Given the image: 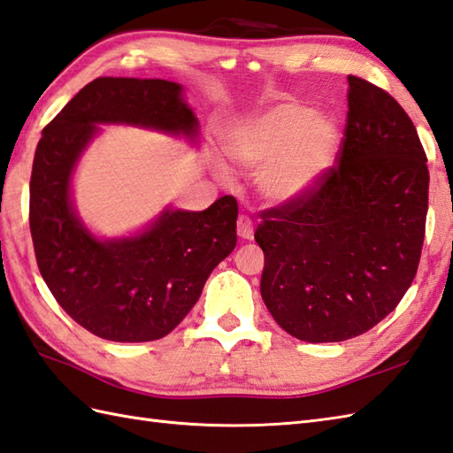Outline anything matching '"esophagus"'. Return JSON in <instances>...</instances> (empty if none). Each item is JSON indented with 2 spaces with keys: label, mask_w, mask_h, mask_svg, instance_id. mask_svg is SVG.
I'll list each match as a JSON object with an SVG mask.
<instances>
[{
  "label": "esophagus",
  "mask_w": 453,
  "mask_h": 453,
  "mask_svg": "<svg viewBox=\"0 0 453 453\" xmlns=\"http://www.w3.org/2000/svg\"><path fill=\"white\" fill-rule=\"evenodd\" d=\"M237 234L241 239H252V234H255V226H252V219L249 216H239Z\"/></svg>",
  "instance_id": "34e87169"
}]
</instances>
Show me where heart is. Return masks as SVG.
Returning <instances> with one entry per match:
<instances>
[{
    "instance_id": "1",
    "label": "heart",
    "mask_w": 453,
    "mask_h": 453,
    "mask_svg": "<svg viewBox=\"0 0 453 453\" xmlns=\"http://www.w3.org/2000/svg\"><path fill=\"white\" fill-rule=\"evenodd\" d=\"M338 146L334 119L307 104L286 102L241 123L229 136L227 152L237 165L258 172L257 188L268 203L283 204L320 181Z\"/></svg>"
}]
</instances>
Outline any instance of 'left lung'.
Instances as JSON below:
<instances>
[{"label": "left lung", "instance_id": "1", "mask_svg": "<svg viewBox=\"0 0 453 453\" xmlns=\"http://www.w3.org/2000/svg\"><path fill=\"white\" fill-rule=\"evenodd\" d=\"M338 160L309 193L268 208L260 296L293 338L324 343L369 332L417 274L428 210L426 154L405 110L349 75Z\"/></svg>", "mask_w": 453, "mask_h": 453}]
</instances>
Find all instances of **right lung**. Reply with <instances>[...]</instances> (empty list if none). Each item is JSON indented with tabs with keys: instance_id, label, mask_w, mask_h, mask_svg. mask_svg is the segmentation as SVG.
I'll use <instances>...</instances> for the list:
<instances>
[{
	"instance_id": "add662e5",
	"label": "right lung",
	"mask_w": 453,
	"mask_h": 453,
	"mask_svg": "<svg viewBox=\"0 0 453 453\" xmlns=\"http://www.w3.org/2000/svg\"><path fill=\"white\" fill-rule=\"evenodd\" d=\"M98 123H131L187 136L196 118L181 84L100 77L51 119L30 175V234L40 274L69 317L110 342H152L195 307L212 270L237 245L231 195L203 212L164 210L142 234L100 241L71 203V173Z\"/></svg>"
}]
</instances>
